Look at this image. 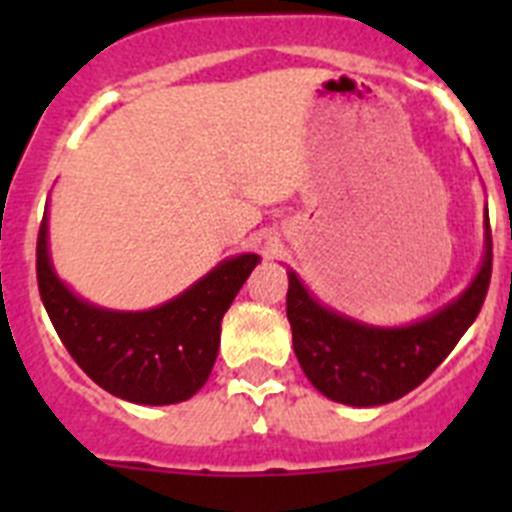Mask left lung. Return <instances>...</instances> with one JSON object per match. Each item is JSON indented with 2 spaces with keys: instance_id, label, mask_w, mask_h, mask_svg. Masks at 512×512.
Masks as SVG:
<instances>
[{
  "instance_id": "left-lung-1",
  "label": "left lung",
  "mask_w": 512,
  "mask_h": 512,
  "mask_svg": "<svg viewBox=\"0 0 512 512\" xmlns=\"http://www.w3.org/2000/svg\"><path fill=\"white\" fill-rule=\"evenodd\" d=\"M492 274V233L485 212V256L459 297L410 325H366L330 310L289 269L287 318L292 346L312 387L328 400L374 408L400 400L451 354L482 310Z\"/></svg>"
}]
</instances>
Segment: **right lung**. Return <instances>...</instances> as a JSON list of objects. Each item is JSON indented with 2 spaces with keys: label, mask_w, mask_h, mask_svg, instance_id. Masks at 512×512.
<instances>
[{
  "label": "right lung",
  "mask_w": 512,
  "mask_h": 512,
  "mask_svg": "<svg viewBox=\"0 0 512 512\" xmlns=\"http://www.w3.org/2000/svg\"><path fill=\"white\" fill-rule=\"evenodd\" d=\"M261 256L220 261L182 295L151 310H107L53 269L48 212L38 233V289L66 351L94 382L135 405H174L202 390L220 348V323Z\"/></svg>",
  "instance_id": "obj_1"
}]
</instances>
